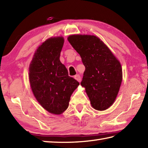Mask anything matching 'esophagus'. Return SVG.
Masks as SVG:
<instances>
[{"mask_svg":"<svg viewBox=\"0 0 148 148\" xmlns=\"http://www.w3.org/2000/svg\"><path fill=\"white\" fill-rule=\"evenodd\" d=\"M74 78L78 82H81V77L79 74H77V75H76V76H74Z\"/></svg>","mask_w":148,"mask_h":148,"instance_id":"34e87169","label":"esophagus"}]
</instances>
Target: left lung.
<instances>
[{"mask_svg":"<svg viewBox=\"0 0 148 148\" xmlns=\"http://www.w3.org/2000/svg\"><path fill=\"white\" fill-rule=\"evenodd\" d=\"M67 39L85 66L81 85L85 88L92 106L99 111L108 108L116 99L122 82L119 61L97 36L74 34Z\"/></svg>","mask_w":148,"mask_h":148,"instance_id":"8db88e82","label":"left lung"}]
</instances>
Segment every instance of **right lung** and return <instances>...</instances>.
Returning a JSON list of instances; mask_svg holds the SVG:
<instances>
[{"label":"right lung","instance_id":"add662e5","mask_svg":"<svg viewBox=\"0 0 148 148\" xmlns=\"http://www.w3.org/2000/svg\"><path fill=\"white\" fill-rule=\"evenodd\" d=\"M64 39L50 38L37 49L29 66V79L33 93L49 112L59 115L66 110L79 83L69 76L60 60Z\"/></svg>","mask_w":148,"mask_h":148}]
</instances>
